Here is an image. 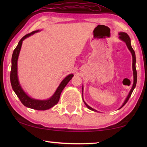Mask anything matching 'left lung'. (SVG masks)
<instances>
[{"mask_svg":"<svg viewBox=\"0 0 147 147\" xmlns=\"http://www.w3.org/2000/svg\"><path fill=\"white\" fill-rule=\"evenodd\" d=\"M119 38L120 39H121L122 41H123L124 42H125V43L126 45V46H127L128 49H129V51H130L131 52V55H132V69H133V74H134V83H133V86H132V88H131V90L130 91V93H129L127 97H126V100H124V103L123 105H122L121 106V108L119 109H121V108H123V107L125 105V104H126V102H127L128 100H129V98H130V96L131 93H132V92L134 91V88H136V83H137V71H136V54H135V52H134V49H132V47H131V41H130V37L128 36V35L125 33V32H120V33L119 34ZM82 92H83V88H82ZM83 95V94H82ZM84 104H86V106L88 107V109H91V110L92 111H97L96 110H95V109L91 108L90 106H88V104H87L85 102H84V100H83Z\"/></svg>","mask_w":147,"mask_h":147,"instance_id":"1","label":"left lung"}]
</instances>
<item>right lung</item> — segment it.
Listing matches in <instances>:
<instances>
[{
  "label": "right lung",
  "mask_w": 147,
  "mask_h": 147,
  "mask_svg": "<svg viewBox=\"0 0 147 147\" xmlns=\"http://www.w3.org/2000/svg\"><path fill=\"white\" fill-rule=\"evenodd\" d=\"M39 30H36L31 32V33L28 34L23 37L21 40L19 41L18 45L16 47V48L14 49L13 54H12L11 58V69L10 72V82L11 84V87L13 88V90L18 96L19 100L24 106H25L28 108L36 109V110H46L49 109L52 107L58 102L60 97V94L61 91H63L65 87L66 86L67 84H68L69 81L71 80V78L74 76L73 74H71L66 76L65 78L61 84H59L58 88H57L56 91L53 96L51 98L47 99V100H36V99L32 98L27 94L22 89L21 85H20L18 76H17V60H18V57L19 55L20 51H21L22 43L24 39L30 36L31 35L38 32Z\"/></svg>",
  "instance_id": "add662e5"
}]
</instances>
